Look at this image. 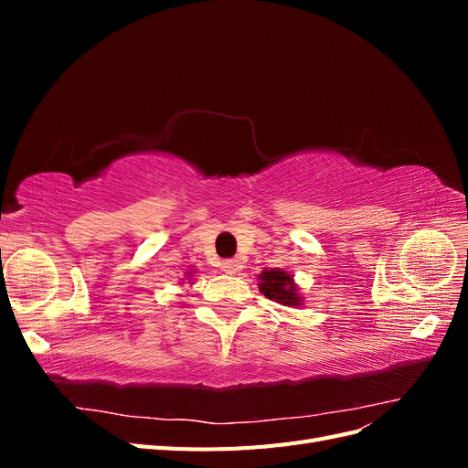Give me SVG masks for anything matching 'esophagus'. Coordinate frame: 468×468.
I'll return each mask as SVG.
<instances>
[{
    "label": "esophagus",
    "mask_w": 468,
    "mask_h": 468,
    "mask_svg": "<svg viewBox=\"0 0 468 468\" xmlns=\"http://www.w3.org/2000/svg\"><path fill=\"white\" fill-rule=\"evenodd\" d=\"M222 269L226 273L234 275V273L239 271V269H242V261H239V260H226V261H222Z\"/></svg>",
    "instance_id": "esophagus-1"
}]
</instances>
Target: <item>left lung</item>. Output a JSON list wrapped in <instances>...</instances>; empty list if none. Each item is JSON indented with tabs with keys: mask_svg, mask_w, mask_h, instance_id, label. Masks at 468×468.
I'll return each instance as SVG.
<instances>
[{
	"mask_svg": "<svg viewBox=\"0 0 468 468\" xmlns=\"http://www.w3.org/2000/svg\"><path fill=\"white\" fill-rule=\"evenodd\" d=\"M260 291L279 304L285 306H296L301 304V299L296 296V289L292 285V279L289 273L279 271V269H271V271H263L260 275Z\"/></svg>",
	"mask_w": 468,
	"mask_h": 468,
	"instance_id": "obj_1",
	"label": "left lung"
}]
</instances>
